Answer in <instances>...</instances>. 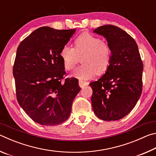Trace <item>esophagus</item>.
I'll list each match as a JSON object with an SVG mask.
<instances>
[{
	"label": "esophagus",
	"mask_w": 156,
	"mask_h": 156,
	"mask_svg": "<svg viewBox=\"0 0 156 156\" xmlns=\"http://www.w3.org/2000/svg\"><path fill=\"white\" fill-rule=\"evenodd\" d=\"M88 84L87 82H85V81H83V80H79V86L81 88H83L84 86H87Z\"/></svg>",
	"instance_id": "34e87169"
}]
</instances>
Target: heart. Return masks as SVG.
<instances>
[{
  "instance_id": "obj_1",
  "label": "heart",
  "mask_w": 156,
  "mask_h": 156,
  "mask_svg": "<svg viewBox=\"0 0 156 156\" xmlns=\"http://www.w3.org/2000/svg\"><path fill=\"white\" fill-rule=\"evenodd\" d=\"M60 56L66 70L72 71L82 58L83 65L73 75L82 80L91 78L96 74L102 75L109 68L112 51L110 46L98 37L84 32L74 41V48L69 45L62 47Z\"/></svg>"
}]
</instances>
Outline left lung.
<instances>
[{
  "label": "left lung",
  "instance_id": "obj_1",
  "mask_svg": "<svg viewBox=\"0 0 156 156\" xmlns=\"http://www.w3.org/2000/svg\"><path fill=\"white\" fill-rule=\"evenodd\" d=\"M94 32L106 38L112 56L106 73L89 84L93 90L92 107L100 119L120 120L133 109L142 94L143 64L138 44L114 25L101 26Z\"/></svg>",
  "mask_w": 156,
  "mask_h": 156
}]
</instances>
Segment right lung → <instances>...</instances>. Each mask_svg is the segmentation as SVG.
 Here are the masks:
<instances>
[{"label": "right lung", "instance_id": "obj_1", "mask_svg": "<svg viewBox=\"0 0 156 156\" xmlns=\"http://www.w3.org/2000/svg\"><path fill=\"white\" fill-rule=\"evenodd\" d=\"M76 30L42 27L20 43L13 75L18 104L36 122L54 126L69 117L81 88L78 79L67 78L60 56Z\"/></svg>", "mask_w": 156, "mask_h": 156}]
</instances>
